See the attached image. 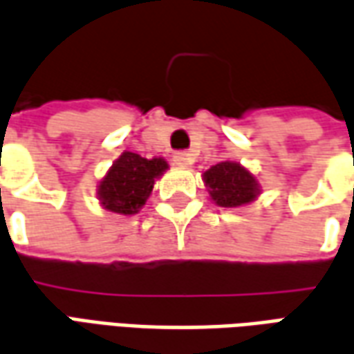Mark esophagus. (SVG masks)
I'll return each instance as SVG.
<instances>
[{
	"label": "esophagus",
	"mask_w": 354,
	"mask_h": 354,
	"mask_svg": "<svg viewBox=\"0 0 354 354\" xmlns=\"http://www.w3.org/2000/svg\"><path fill=\"white\" fill-rule=\"evenodd\" d=\"M173 162L177 163V165H181V167H189L194 163V153L191 152H177L173 156Z\"/></svg>",
	"instance_id": "1"
}]
</instances>
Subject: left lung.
<instances>
[{
	"instance_id": "1",
	"label": "left lung",
	"mask_w": 354,
	"mask_h": 354,
	"mask_svg": "<svg viewBox=\"0 0 354 354\" xmlns=\"http://www.w3.org/2000/svg\"><path fill=\"white\" fill-rule=\"evenodd\" d=\"M212 201L221 208H239L260 196V183L239 162H219L202 175Z\"/></svg>"
}]
</instances>
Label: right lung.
<instances>
[{"instance_id":"right-lung-1","label":"right lung","mask_w":354,"mask_h":354,"mask_svg":"<svg viewBox=\"0 0 354 354\" xmlns=\"http://www.w3.org/2000/svg\"><path fill=\"white\" fill-rule=\"evenodd\" d=\"M167 167L163 158L146 160L135 152H123L100 181V204L121 216L138 214L152 194L156 179H160Z\"/></svg>"}]
</instances>
